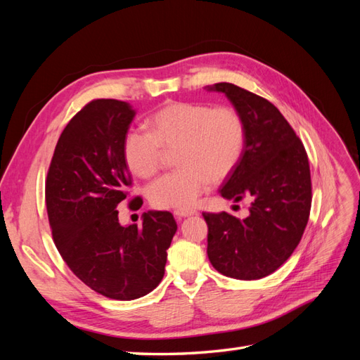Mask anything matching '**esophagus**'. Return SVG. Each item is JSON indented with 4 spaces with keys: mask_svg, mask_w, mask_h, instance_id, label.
I'll return each mask as SVG.
<instances>
[{
    "mask_svg": "<svg viewBox=\"0 0 360 360\" xmlns=\"http://www.w3.org/2000/svg\"><path fill=\"white\" fill-rule=\"evenodd\" d=\"M193 214H198V212L197 210H188V209L174 212V216H176L177 219H181V217H188V216H193Z\"/></svg>",
    "mask_w": 360,
    "mask_h": 360,
    "instance_id": "1",
    "label": "esophagus"
}]
</instances>
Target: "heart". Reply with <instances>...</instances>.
Here are the masks:
<instances>
[{"mask_svg": "<svg viewBox=\"0 0 360 360\" xmlns=\"http://www.w3.org/2000/svg\"><path fill=\"white\" fill-rule=\"evenodd\" d=\"M150 132L130 127L122 143L123 160L136 177L147 179L158 171L162 147L176 151L180 167L162 174L147 189L158 209H191L209 183L230 176L240 162L246 126L231 106L171 102L148 118Z\"/></svg>", "mask_w": 360, "mask_h": 360, "instance_id": "1", "label": "heart"}]
</instances>
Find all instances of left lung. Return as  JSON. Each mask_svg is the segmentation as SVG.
<instances>
[{"mask_svg":"<svg viewBox=\"0 0 360 360\" xmlns=\"http://www.w3.org/2000/svg\"><path fill=\"white\" fill-rule=\"evenodd\" d=\"M207 90L224 93L246 126L242 159L219 192L234 202L250 201L245 219L226 212L202 213L209 226L207 255L225 276L261 279L290 258L308 224V155L284 115L264 97L230 82Z\"/></svg>","mask_w":360,"mask_h":360,"instance_id":"1","label":"left lung"}]
</instances>
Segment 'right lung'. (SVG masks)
Instances as JSON below:
<instances>
[{
  "instance_id": "obj_1",
  "label": "right lung",
  "mask_w": 360,
  "mask_h": 360,
  "mask_svg": "<svg viewBox=\"0 0 360 360\" xmlns=\"http://www.w3.org/2000/svg\"><path fill=\"white\" fill-rule=\"evenodd\" d=\"M135 114L115 99L86 103L63 130L45 188L60 255L85 285L115 300L143 297L159 285L177 231L169 212H146L141 226L118 222L117 207L132 184L122 143Z\"/></svg>"
}]
</instances>
